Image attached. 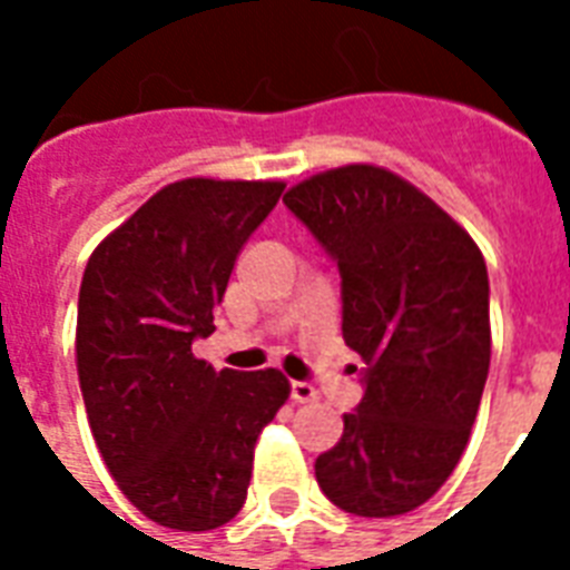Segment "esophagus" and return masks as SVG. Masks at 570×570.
<instances>
[{"label":"esophagus","instance_id":"obj_1","mask_svg":"<svg viewBox=\"0 0 570 570\" xmlns=\"http://www.w3.org/2000/svg\"><path fill=\"white\" fill-rule=\"evenodd\" d=\"M293 399L298 405H304V402H316V399H320V390L313 387V384H307V381H293Z\"/></svg>","mask_w":570,"mask_h":570}]
</instances>
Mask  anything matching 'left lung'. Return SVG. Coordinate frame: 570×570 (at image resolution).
I'll return each instance as SVG.
<instances>
[{
	"label": "left lung",
	"instance_id": "8db88e82",
	"mask_svg": "<svg viewBox=\"0 0 570 570\" xmlns=\"http://www.w3.org/2000/svg\"><path fill=\"white\" fill-rule=\"evenodd\" d=\"M284 204L337 259L343 340L366 364L364 399L316 459V482L348 514L414 512L461 461L485 390V257L432 197L381 165L313 174Z\"/></svg>",
	"mask_w": 570,
	"mask_h": 570
}]
</instances>
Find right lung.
<instances>
[{
  "label": "right lung",
  "mask_w": 570,
  "mask_h": 570,
  "mask_svg": "<svg viewBox=\"0 0 570 570\" xmlns=\"http://www.w3.org/2000/svg\"><path fill=\"white\" fill-rule=\"evenodd\" d=\"M281 191V180L168 183L85 266L76 370L88 425L124 497L168 530L239 514L254 443L289 399L281 370L215 373L191 352Z\"/></svg>",
  "instance_id": "add662e5"
}]
</instances>
